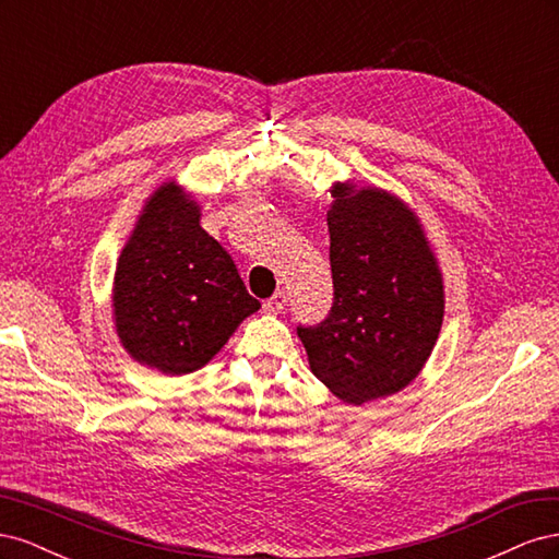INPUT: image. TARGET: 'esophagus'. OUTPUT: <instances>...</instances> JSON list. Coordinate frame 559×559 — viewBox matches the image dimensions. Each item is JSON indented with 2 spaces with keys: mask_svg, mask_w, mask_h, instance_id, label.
Segmentation results:
<instances>
[{
  "mask_svg": "<svg viewBox=\"0 0 559 559\" xmlns=\"http://www.w3.org/2000/svg\"><path fill=\"white\" fill-rule=\"evenodd\" d=\"M286 306H289V296H286L284 292H277L273 298H267V300L263 302L265 312H273V314L282 312Z\"/></svg>",
  "mask_w": 559,
  "mask_h": 559,
  "instance_id": "1",
  "label": "esophagus"
}]
</instances>
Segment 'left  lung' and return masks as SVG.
<instances>
[{
  "label": "left lung",
  "mask_w": 559,
  "mask_h": 559,
  "mask_svg": "<svg viewBox=\"0 0 559 559\" xmlns=\"http://www.w3.org/2000/svg\"><path fill=\"white\" fill-rule=\"evenodd\" d=\"M326 214L333 306L298 326L312 373L345 403L396 394L443 324V280L417 216L380 189L335 183Z\"/></svg>",
  "instance_id": "8db88e82"
}]
</instances>
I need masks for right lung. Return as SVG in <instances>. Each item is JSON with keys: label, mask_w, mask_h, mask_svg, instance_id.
Segmentation results:
<instances>
[{"label": "right lung", "mask_w": 559, "mask_h": 559, "mask_svg": "<svg viewBox=\"0 0 559 559\" xmlns=\"http://www.w3.org/2000/svg\"><path fill=\"white\" fill-rule=\"evenodd\" d=\"M259 308L230 253L202 230L195 200L163 183L116 265V331L130 357L160 373H193Z\"/></svg>", "instance_id": "right-lung-1"}]
</instances>
